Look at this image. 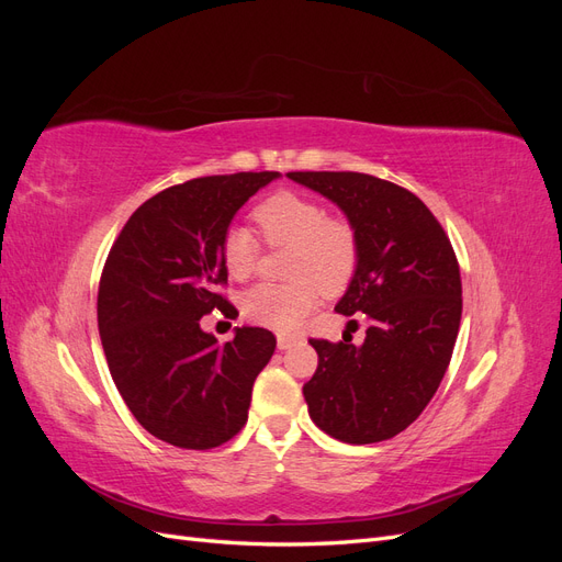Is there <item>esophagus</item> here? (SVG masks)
Segmentation results:
<instances>
[{
    "label": "esophagus",
    "instance_id": "1",
    "mask_svg": "<svg viewBox=\"0 0 562 562\" xmlns=\"http://www.w3.org/2000/svg\"><path fill=\"white\" fill-rule=\"evenodd\" d=\"M277 345H279L281 351H283V349H291V347L295 345V337H293V335H279V337H277Z\"/></svg>",
    "mask_w": 562,
    "mask_h": 562
}]
</instances>
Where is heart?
<instances>
[{
	"mask_svg": "<svg viewBox=\"0 0 562 562\" xmlns=\"http://www.w3.org/2000/svg\"><path fill=\"white\" fill-rule=\"evenodd\" d=\"M267 246H291L288 283H258L241 300L244 316L258 326L288 333L326 295L342 293L361 258L359 232L347 217L328 215L323 203L297 192H274L252 211ZM220 260L232 279H248L258 267V239L232 227L220 241Z\"/></svg>",
	"mask_w": 562,
	"mask_h": 562,
	"instance_id": "b5f03b06",
	"label": "heart"
}]
</instances>
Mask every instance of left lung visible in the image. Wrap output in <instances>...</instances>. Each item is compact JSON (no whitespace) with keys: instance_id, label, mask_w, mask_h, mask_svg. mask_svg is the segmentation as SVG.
Masks as SVG:
<instances>
[{"instance_id":"obj_1","label":"left lung","mask_w":562,"mask_h":562,"mask_svg":"<svg viewBox=\"0 0 562 562\" xmlns=\"http://www.w3.org/2000/svg\"><path fill=\"white\" fill-rule=\"evenodd\" d=\"M288 178L335 201L359 232L361 258L337 314H363L361 347L312 337L314 378L302 386L310 417L351 446L394 438L422 415L452 359L462 277L443 225L405 187L353 171ZM351 326L359 323L351 321Z\"/></svg>"}]
</instances>
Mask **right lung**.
Returning <instances> with one entry per match:
<instances>
[{"label":"right lung","instance_id":"right-lung-1","mask_svg":"<svg viewBox=\"0 0 562 562\" xmlns=\"http://www.w3.org/2000/svg\"><path fill=\"white\" fill-rule=\"evenodd\" d=\"M277 171L206 176L147 199L114 239L98 285V330L119 394L143 427L182 450L227 443L248 419L277 337L236 328L220 347L199 321L234 318L220 241Z\"/></svg>","mask_w":562,"mask_h":562}]
</instances>
